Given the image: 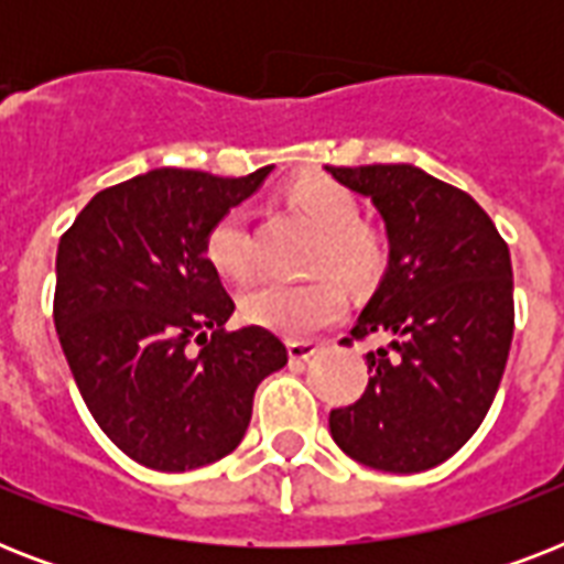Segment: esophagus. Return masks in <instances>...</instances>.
Listing matches in <instances>:
<instances>
[{
  "label": "esophagus",
  "instance_id": "34e87169",
  "mask_svg": "<svg viewBox=\"0 0 564 564\" xmlns=\"http://www.w3.org/2000/svg\"><path fill=\"white\" fill-rule=\"evenodd\" d=\"M290 348V360L292 362H307L313 360L318 354V345L316 343H301V339H295V343L286 345Z\"/></svg>",
  "mask_w": 564,
  "mask_h": 564
}]
</instances>
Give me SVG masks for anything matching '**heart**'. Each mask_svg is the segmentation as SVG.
Listing matches in <instances>:
<instances>
[{
    "label": "heart",
    "instance_id": "1",
    "mask_svg": "<svg viewBox=\"0 0 564 564\" xmlns=\"http://www.w3.org/2000/svg\"><path fill=\"white\" fill-rule=\"evenodd\" d=\"M295 207L318 228L316 263H325L345 274L348 281L366 283L383 269V242L360 219V202L348 187L327 175H304L286 189ZM204 257L213 272L239 281L251 272V248H248L246 210L221 213L204 237ZM348 307L343 283L330 274H316L304 281H269L254 283L242 295L239 310L251 325L283 336H310L322 327L334 325Z\"/></svg>",
    "mask_w": 564,
    "mask_h": 564
}]
</instances>
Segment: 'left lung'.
I'll list each match as a JSON object with an SVG mask.
<instances>
[{"instance_id":"obj_1","label":"left lung","mask_w":564,"mask_h":564,"mask_svg":"<svg viewBox=\"0 0 564 564\" xmlns=\"http://www.w3.org/2000/svg\"><path fill=\"white\" fill-rule=\"evenodd\" d=\"M327 172L371 198L389 242L383 278L351 327L354 339L389 343L366 354L369 386L330 412V436L377 471H427L474 436L507 369L509 248L471 195L412 163Z\"/></svg>"}]
</instances>
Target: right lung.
Here are the masks:
<instances>
[{
  "label": "right lung",
  "instance_id": "right-lung-1",
  "mask_svg": "<svg viewBox=\"0 0 564 564\" xmlns=\"http://www.w3.org/2000/svg\"><path fill=\"white\" fill-rule=\"evenodd\" d=\"M269 172L149 170L93 195L61 237L57 339L96 424L145 468L189 471L228 456L257 386L290 360L265 327L225 330L234 301L204 257L213 221Z\"/></svg>",
  "mask_w": 564,
  "mask_h": 564
}]
</instances>
